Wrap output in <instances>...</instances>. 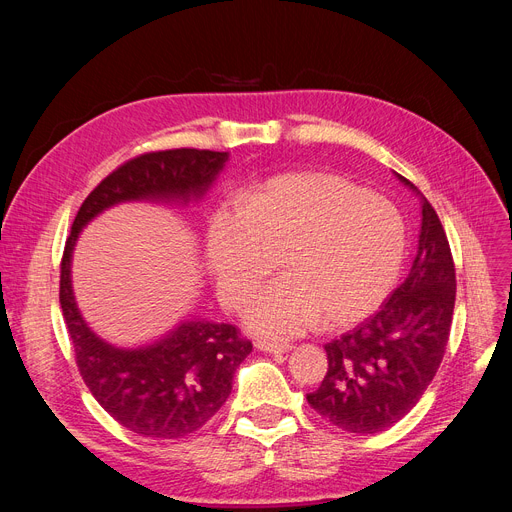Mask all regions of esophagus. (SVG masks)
<instances>
[{
  "instance_id": "obj_1",
  "label": "esophagus",
  "mask_w": 512,
  "mask_h": 512,
  "mask_svg": "<svg viewBox=\"0 0 512 512\" xmlns=\"http://www.w3.org/2000/svg\"><path fill=\"white\" fill-rule=\"evenodd\" d=\"M255 348L257 351H263V353H272V355H284L290 351V344H282V342H270V340H257L255 342Z\"/></svg>"
}]
</instances>
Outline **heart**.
I'll return each instance as SVG.
<instances>
[{
	"label": "heart",
	"instance_id": "obj_1",
	"mask_svg": "<svg viewBox=\"0 0 512 512\" xmlns=\"http://www.w3.org/2000/svg\"><path fill=\"white\" fill-rule=\"evenodd\" d=\"M405 257L400 211L334 174L274 178L242 207L215 211L207 230V261L230 309L245 307L284 263L286 276L245 317L251 332L267 338L299 336L321 319L338 330L369 317L388 299Z\"/></svg>",
	"mask_w": 512,
	"mask_h": 512
}]
</instances>
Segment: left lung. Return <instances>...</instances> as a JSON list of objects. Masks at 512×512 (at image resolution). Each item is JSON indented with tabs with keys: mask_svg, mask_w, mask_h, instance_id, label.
<instances>
[{
	"mask_svg": "<svg viewBox=\"0 0 512 512\" xmlns=\"http://www.w3.org/2000/svg\"><path fill=\"white\" fill-rule=\"evenodd\" d=\"M421 201V232L411 272L363 324L326 344L328 373L309 405L351 434H378L405 417L432 384L450 334L456 278L438 213Z\"/></svg>",
	"mask_w": 512,
	"mask_h": 512,
	"instance_id": "8db88e82",
	"label": "left lung"
}]
</instances>
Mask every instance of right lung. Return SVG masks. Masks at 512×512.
Segmentation results:
<instances>
[{"instance_id":"1","label":"right lung","mask_w":512,"mask_h":512,"mask_svg":"<svg viewBox=\"0 0 512 512\" xmlns=\"http://www.w3.org/2000/svg\"><path fill=\"white\" fill-rule=\"evenodd\" d=\"M228 153L170 149L145 153L112 172L80 205L60 274V305L80 375L99 405L143 438L174 440L203 427L232 392L234 373L253 351L230 324L184 319L159 340L124 348L97 336L72 290V253L83 228L120 203L188 205L226 168Z\"/></svg>"}]
</instances>
